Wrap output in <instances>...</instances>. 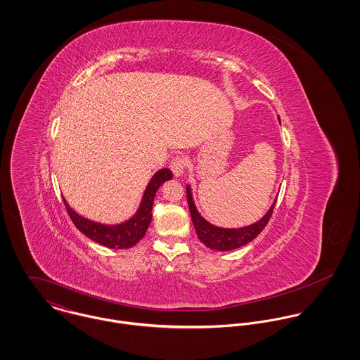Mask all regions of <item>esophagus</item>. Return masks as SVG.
I'll use <instances>...</instances> for the list:
<instances>
[{
  "instance_id": "1",
  "label": "esophagus",
  "mask_w": 360,
  "mask_h": 360,
  "mask_svg": "<svg viewBox=\"0 0 360 360\" xmlns=\"http://www.w3.org/2000/svg\"><path fill=\"white\" fill-rule=\"evenodd\" d=\"M186 169V159L183 156H174L170 160V170L176 177H180Z\"/></svg>"
}]
</instances>
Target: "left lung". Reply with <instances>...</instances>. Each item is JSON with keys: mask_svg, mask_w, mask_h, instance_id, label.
<instances>
[{"mask_svg": "<svg viewBox=\"0 0 360 360\" xmlns=\"http://www.w3.org/2000/svg\"><path fill=\"white\" fill-rule=\"evenodd\" d=\"M186 190H187V201H188L191 219H193L195 231L198 234V238L201 243L205 244L207 248L216 250V251H233V250L247 245L248 243L255 240L260 234V231L266 227L267 221L270 220V216H271L273 209L276 205V200H274V202L269 207L266 214L250 226H244V227H238V229L217 227V226L209 223L198 212L195 202H194V198H193L190 184H187Z\"/></svg>", "mask_w": 360, "mask_h": 360, "instance_id": "8db88e82", "label": "left lung"}]
</instances>
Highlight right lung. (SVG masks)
I'll return each mask as SVG.
<instances>
[{
	"label": "right lung",
	"mask_w": 360,
	"mask_h": 360,
	"mask_svg": "<svg viewBox=\"0 0 360 360\" xmlns=\"http://www.w3.org/2000/svg\"><path fill=\"white\" fill-rule=\"evenodd\" d=\"M172 177H173V173L169 169L158 170L153 176V179L150 180L143 194L137 212L129 220L119 224H103V223L86 219L68 205L65 198H63V202L72 221L86 237L108 248L126 250L136 245L146 236V231L153 220L155 194L158 188Z\"/></svg>",
	"instance_id": "1"
}]
</instances>
